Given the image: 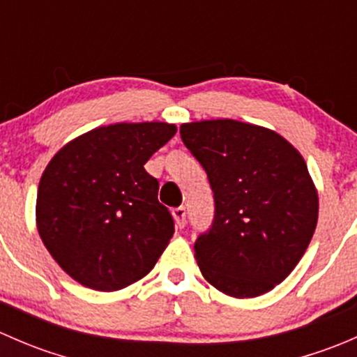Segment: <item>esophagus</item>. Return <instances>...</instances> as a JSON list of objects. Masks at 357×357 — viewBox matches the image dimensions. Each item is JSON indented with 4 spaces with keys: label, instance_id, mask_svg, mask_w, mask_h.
<instances>
[{
    "label": "esophagus",
    "instance_id": "1",
    "mask_svg": "<svg viewBox=\"0 0 357 357\" xmlns=\"http://www.w3.org/2000/svg\"><path fill=\"white\" fill-rule=\"evenodd\" d=\"M172 218H174L176 226H178V228H185V225H186L185 207H176L174 211H172Z\"/></svg>",
    "mask_w": 357,
    "mask_h": 357
}]
</instances>
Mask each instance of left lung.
Returning a JSON list of instances; mask_svg holds the SVG:
<instances>
[{
  "label": "left lung",
  "instance_id": "left-lung-1",
  "mask_svg": "<svg viewBox=\"0 0 357 357\" xmlns=\"http://www.w3.org/2000/svg\"><path fill=\"white\" fill-rule=\"evenodd\" d=\"M179 135L214 192V221L195 242L204 278L236 298L273 290L294 271L318 222L304 158L278 132L233 119L190 122Z\"/></svg>",
  "mask_w": 357,
  "mask_h": 357
}]
</instances>
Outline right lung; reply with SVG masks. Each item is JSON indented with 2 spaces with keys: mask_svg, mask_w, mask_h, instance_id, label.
Here are the masks:
<instances>
[{
  "mask_svg": "<svg viewBox=\"0 0 357 357\" xmlns=\"http://www.w3.org/2000/svg\"><path fill=\"white\" fill-rule=\"evenodd\" d=\"M176 131L167 122L103 126L72 139L46 165L38 231L75 282L114 291L152 271L174 221L145 164Z\"/></svg>",
  "mask_w": 357,
  "mask_h": 357,
  "instance_id": "1",
  "label": "right lung"
}]
</instances>
